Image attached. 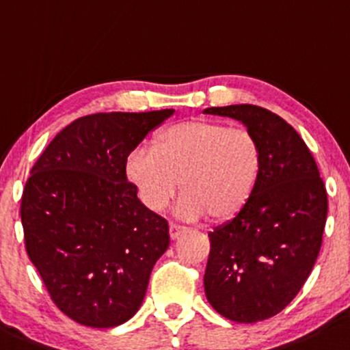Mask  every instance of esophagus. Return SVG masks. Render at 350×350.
I'll list each match as a JSON object with an SVG mask.
<instances>
[{
  "label": "esophagus",
  "mask_w": 350,
  "mask_h": 350,
  "mask_svg": "<svg viewBox=\"0 0 350 350\" xmlns=\"http://www.w3.org/2000/svg\"><path fill=\"white\" fill-rule=\"evenodd\" d=\"M185 230H187L185 226L176 225V223H170V238H172V239H176Z\"/></svg>",
  "instance_id": "esophagus-1"
}]
</instances>
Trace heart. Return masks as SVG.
Instances as JSON below:
<instances>
[{
	"label": "heart",
	"instance_id": "obj_1",
	"mask_svg": "<svg viewBox=\"0 0 350 350\" xmlns=\"http://www.w3.org/2000/svg\"><path fill=\"white\" fill-rule=\"evenodd\" d=\"M262 148L248 129L208 119H188L157 132L152 150L137 147L125 157V175L140 202L163 210L182 188V217L206 213L215 221L237 217L256 188Z\"/></svg>",
	"mask_w": 350,
	"mask_h": 350
}]
</instances>
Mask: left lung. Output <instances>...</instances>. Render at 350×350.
Wrapping results in <instances>:
<instances>
[{"mask_svg":"<svg viewBox=\"0 0 350 350\" xmlns=\"http://www.w3.org/2000/svg\"><path fill=\"white\" fill-rule=\"evenodd\" d=\"M254 133L262 167L250 202L208 233L205 294L217 312L253 324L281 312L301 291L317 260L327 193L316 160L294 129L251 104L210 107Z\"/></svg>","mask_w":350,"mask_h":350,"instance_id":"left-lung-1","label":"left lung"}]
</instances>
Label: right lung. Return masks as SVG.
I'll list each match as a JSON object with an SVG mask.
<instances>
[{"label": "right lung", "instance_id": "right-lung-1", "mask_svg": "<svg viewBox=\"0 0 350 350\" xmlns=\"http://www.w3.org/2000/svg\"><path fill=\"white\" fill-rule=\"evenodd\" d=\"M174 113L100 112L70 122L31 168L21 198L27 256L66 316L97 329L139 311L170 245L167 219L125 175V157Z\"/></svg>", "mask_w": 350, "mask_h": 350}]
</instances>
